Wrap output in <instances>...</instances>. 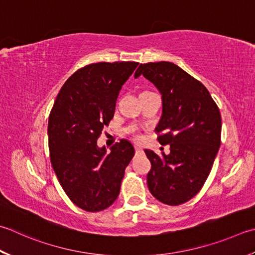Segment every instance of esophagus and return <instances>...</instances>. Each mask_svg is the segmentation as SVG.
<instances>
[{"mask_svg": "<svg viewBox=\"0 0 255 255\" xmlns=\"http://www.w3.org/2000/svg\"><path fill=\"white\" fill-rule=\"evenodd\" d=\"M134 149H136V154H138V153H141V152H142V149H141L140 147L136 146V147H134Z\"/></svg>", "mask_w": 255, "mask_h": 255, "instance_id": "obj_1", "label": "esophagus"}]
</instances>
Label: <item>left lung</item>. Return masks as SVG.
<instances>
[{
    "instance_id": "8db88e82",
    "label": "left lung",
    "mask_w": 255,
    "mask_h": 255,
    "mask_svg": "<svg viewBox=\"0 0 255 255\" xmlns=\"http://www.w3.org/2000/svg\"><path fill=\"white\" fill-rule=\"evenodd\" d=\"M142 75L161 94L162 115L156 132L170 153L144 149L151 162L149 191L160 202L179 206L201 190L221 143V115L202 83L170 62L140 64Z\"/></svg>"
}]
</instances>
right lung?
Segmentation results:
<instances>
[{
	"mask_svg": "<svg viewBox=\"0 0 255 255\" xmlns=\"http://www.w3.org/2000/svg\"><path fill=\"white\" fill-rule=\"evenodd\" d=\"M137 66V62H101L79 68L63 85L49 114L53 169L67 197L85 211L112 206L134 156L128 140L122 139L106 153L97 139L113 119L122 86Z\"/></svg>",
	"mask_w": 255,
	"mask_h": 255,
	"instance_id": "right-lung-1",
	"label": "right lung"
}]
</instances>
